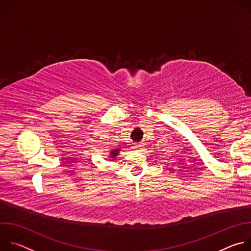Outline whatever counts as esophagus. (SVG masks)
Masks as SVG:
<instances>
[{"label": "esophagus", "instance_id": "esophagus-1", "mask_svg": "<svg viewBox=\"0 0 251 251\" xmlns=\"http://www.w3.org/2000/svg\"><path fill=\"white\" fill-rule=\"evenodd\" d=\"M132 149H133L134 151H140V150L142 149V145H140V144H134L133 147H132Z\"/></svg>", "mask_w": 251, "mask_h": 251}]
</instances>
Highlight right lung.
<instances>
[{
	"label": "right lung",
	"mask_w": 251,
	"mask_h": 251,
	"mask_svg": "<svg viewBox=\"0 0 251 251\" xmlns=\"http://www.w3.org/2000/svg\"><path fill=\"white\" fill-rule=\"evenodd\" d=\"M119 151H120V149H114V150H112V151L110 152L109 157H110V158H115V157L118 155Z\"/></svg>",
	"instance_id": "obj_1"
}]
</instances>
